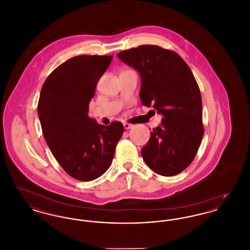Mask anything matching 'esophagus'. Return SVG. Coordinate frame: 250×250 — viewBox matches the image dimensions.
Segmentation results:
<instances>
[{
  "instance_id": "esophagus-1",
  "label": "esophagus",
  "mask_w": 250,
  "mask_h": 250,
  "mask_svg": "<svg viewBox=\"0 0 250 250\" xmlns=\"http://www.w3.org/2000/svg\"><path fill=\"white\" fill-rule=\"evenodd\" d=\"M133 126H134L133 125L128 124V123H125V124H124V127H125V129H130V128H132Z\"/></svg>"
}]
</instances>
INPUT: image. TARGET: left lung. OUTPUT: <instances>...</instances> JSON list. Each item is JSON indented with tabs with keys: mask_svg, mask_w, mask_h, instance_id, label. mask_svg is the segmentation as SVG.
I'll return each instance as SVG.
<instances>
[{
	"mask_svg": "<svg viewBox=\"0 0 250 250\" xmlns=\"http://www.w3.org/2000/svg\"><path fill=\"white\" fill-rule=\"evenodd\" d=\"M117 56L140 74L143 105L163 116L142 149L143 160L160 175L178 174L192 162L204 133L202 96L190 68L177 53L153 45Z\"/></svg>",
	"mask_w": 250,
	"mask_h": 250,
	"instance_id": "left-lung-1",
	"label": "left lung"
}]
</instances>
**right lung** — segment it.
<instances>
[{"label": "right lung", "instance_id": "right-lung-1", "mask_svg": "<svg viewBox=\"0 0 250 250\" xmlns=\"http://www.w3.org/2000/svg\"><path fill=\"white\" fill-rule=\"evenodd\" d=\"M111 55H79L65 61L42 86L37 112L53 156L73 178L92 181L110 166L124 125L97 124L88 116L96 84Z\"/></svg>", "mask_w": 250, "mask_h": 250}]
</instances>
